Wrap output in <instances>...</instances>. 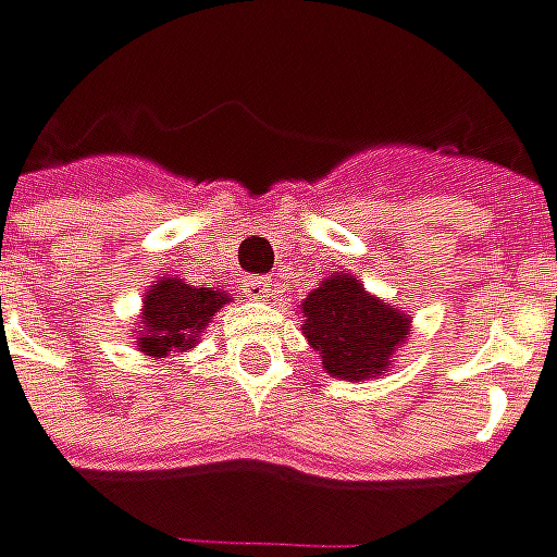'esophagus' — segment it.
I'll use <instances>...</instances> for the list:
<instances>
[{
    "label": "esophagus",
    "mask_w": 557,
    "mask_h": 557,
    "mask_svg": "<svg viewBox=\"0 0 557 557\" xmlns=\"http://www.w3.org/2000/svg\"><path fill=\"white\" fill-rule=\"evenodd\" d=\"M244 295H247V298H268V295H271V280L247 277L244 280Z\"/></svg>",
    "instance_id": "esophagus-1"
}]
</instances>
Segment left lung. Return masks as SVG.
Listing matches in <instances>:
<instances>
[{
    "label": "left lung",
    "instance_id": "obj_1",
    "mask_svg": "<svg viewBox=\"0 0 557 557\" xmlns=\"http://www.w3.org/2000/svg\"><path fill=\"white\" fill-rule=\"evenodd\" d=\"M305 338L320 354L332 377L366 381L384 374L399 344L411 332L408 313L362 289V283L335 271L301 301Z\"/></svg>",
    "mask_w": 557,
    "mask_h": 557
}]
</instances>
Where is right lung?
I'll return each instance as SVG.
<instances>
[{
	"mask_svg": "<svg viewBox=\"0 0 557 557\" xmlns=\"http://www.w3.org/2000/svg\"><path fill=\"white\" fill-rule=\"evenodd\" d=\"M228 301V295L210 286H188L176 277L154 280L143 298V320L136 344L146 357L183 354L198 344L203 326L215 317V310Z\"/></svg>",
	"mask_w": 557,
	"mask_h": 557,
	"instance_id": "1",
	"label": "right lung"
}]
</instances>
